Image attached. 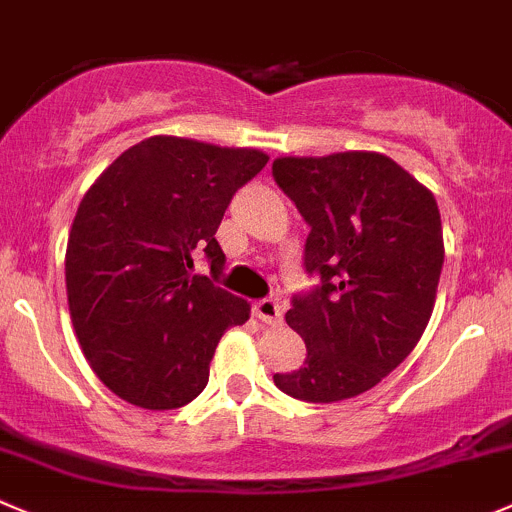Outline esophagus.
<instances>
[{
	"label": "esophagus",
	"mask_w": 512,
	"mask_h": 512,
	"mask_svg": "<svg viewBox=\"0 0 512 512\" xmlns=\"http://www.w3.org/2000/svg\"><path fill=\"white\" fill-rule=\"evenodd\" d=\"M255 315L267 325H277L282 320V305L277 300H260L255 302Z\"/></svg>",
	"instance_id": "esophagus-1"
}]
</instances>
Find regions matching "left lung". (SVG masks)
<instances>
[{
	"label": "left lung",
	"instance_id": "obj_1",
	"mask_svg": "<svg viewBox=\"0 0 512 512\" xmlns=\"http://www.w3.org/2000/svg\"><path fill=\"white\" fill-rule=\"evenodd\" d=\"M272 175L310 225L305 270L322 277L285 315L305 340V362L272 380L307 403L355 398L428 327L445 257L438 202L380 152L277 157Z\"/></svg>",
	"mask_w": 512,
	"mask_h": 512
}]
</instances>
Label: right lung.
I'll use <instances>...</instances> for the list:
<instances>
[{
  "label": "right lung",
  "mask_w": 512,
  "mask_h": 512,
  "mask_svg": "<svg viewBox=\"0 0 512 512\" xmlns=\"http://www.w3.org/2000/svg\"><path fill=\"white\" fill-rule=\"evenodd\" d=\"M267 160L252 147L155 135L84 192L64 255L69 315L89 367L127 403H192L220 337L250 320V302L192 275V257L205 252L220 275L217 227Z\"/></svg>",
  "instance_id": "right-lung-1"
}]
</instances>
